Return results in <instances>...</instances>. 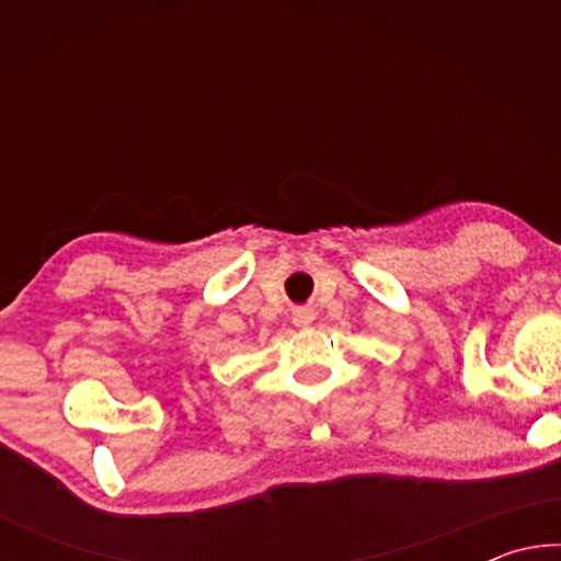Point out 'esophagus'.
Here are the masks:
<instances>
[{"instance_id":"obj_1","label":"esophagus","mask_w":561,"mask_h":561,"mask_svg":"<svg viewBox=\"0 0 561 561\" xmlns=\"http://www.w3.org/2000/svg\"><path fill=\"white\" fill-rule=\"evenodd\" d=\"M314 309L311 307H299V309H294V324L297 327H309L311 321H314Z\"/></svg>"}]
</instances>
